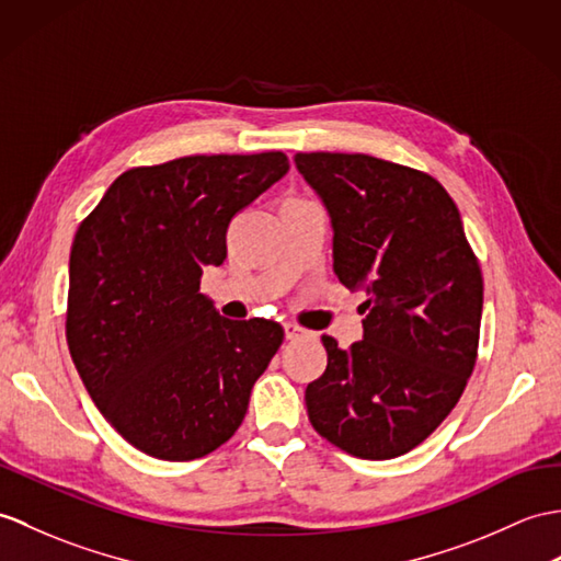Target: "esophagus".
I'll return each instance as SVG.
<instances>
[{
  "label": "esophagus",
  "mask_w": 561,
  "mask_h": 561,
  "mask_svg": "<svg viewBox=\"0 0 561 561\" xmlns=\"http://www.w3.org/2000/svg\"><path fill=\"white\" fill-rule=\"evenodd\" d=\"M284 334H286V340H298V336H306L308 332L301 328V324L286 322V324H284Z\"/></svg>",
  "instance_id": "34e87169"
}]
</instances>
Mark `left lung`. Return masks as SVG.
I'll use <instances>...</instances> for the list:
<instances>
[{
  "mask_svg": "<svg viewBox=\"0 0 561 561\" xmlns=\"http://www.w3.org/2000/svg\"><path fill=\"white\" fill-rule=\"evenodd\" d=\"M296 167L330 210L336 277L368 291L360 342L344 351L322 336L328 368L306 387L308 419L351 457H401L476 368L483 272L435 176L363 152H298Z\"/></svg>",
  "mask_w": 561,
  "mask_h": 561,
  "instance_id": "8db88e82",
  "label": "left lung"
}]
</instances>
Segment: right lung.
Wrapping results in <instances>:
<instances>
[{
  "instance_id": "1",
  "label": "right lung",
  "mask_w": 561,
  "mask_h": 561,
  "mask_svg": "<svg viewBox=\"0 0 561 561\" xmlns=\"http://www.w3.org/2000/svg\"><path fill=\"white\" fill-rule=\"evenodd\" d=\"M289 160L188 154L124 172L71 245L67 342L90 399L128 445L193 461L237 433L284 342L279 322L227 320L198 291L227 229Z\"/></svg>"
}]
</instances>
